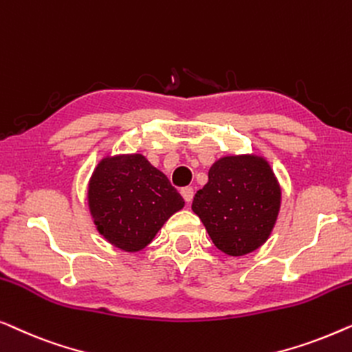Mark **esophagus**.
Returning a JSON list of instances; mask_svg holds the SVG:
<instances>
[{
    "instance_id": "esophagus-1",
    "label": "esophagus",
    "mask_w": 352,
    "mask_h": 352,
    "mask_svg": "<svg viewBox=\"0 0 352 352\" xmlns=\"http://www.w3.org/2000/svg\"><path fill=\"white\" fill-rule=\"evenodd\" d=\"M180 192H182L183 199H185L188 204H190V202L192 201V196H195V191H192V188L191 186H185V188H182Z\"/></svg>"
}]
</instances>
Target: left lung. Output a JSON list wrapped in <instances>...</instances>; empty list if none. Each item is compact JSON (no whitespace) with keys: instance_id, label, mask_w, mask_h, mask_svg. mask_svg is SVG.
<instances>
[{"instance_id":"1","label":"left lung","mask_w":352,"mask_h":352,"mask_svg":"<svg viewBox=\"0 0 352 352\" xmlns=\"http://www.w3.org/2000/svg\"><path fill=\"white\" fill-rule=\"evenodd\" d=\"M280 188L263 157L226 156L210 167L209 182L195 195L191 209L217 249L241 256L263 245L273 231Z\"/></svg>"}]
</instances>
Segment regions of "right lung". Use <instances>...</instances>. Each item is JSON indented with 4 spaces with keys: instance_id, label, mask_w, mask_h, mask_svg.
<instances>
[{
    "instance_id": "add662e5",
    "label": "right lung",
    "mask_w": 352,
    "mask_h": 352,
    "mask_svg": "<svg viewBox=\"0 0 352 352\" xmlns=\"http://www.w3.org/2000/svg\"><path fill=\"white\" fill-rule=\"evenodd\" d=\"M185 201L161 170L142 155L105 157L89 183L94 223L108 242L142 250Z\"/></svg>"
}]
</instances>
